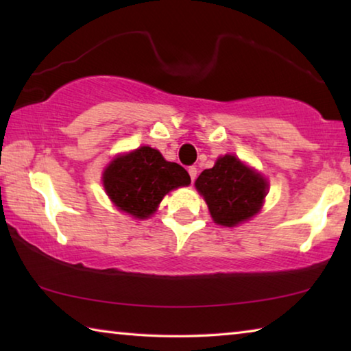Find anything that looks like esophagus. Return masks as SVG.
I'll use <instances>...</instances> for the list:
<instances>
[{
    "instance_id": "34e87169",
    "label": "esophagus",
    "mask_w": 351,
    "mask_h": 351,
    "mask_svg": "<svg viewBox=\"0 0 351 351\" xmlns=\"http://www.w3.org/2000/svg\"><path fill=\"white\" fill-rule=\"evenodd\" d=\"M187 171H189L190 180H192V182H193L195 180H197V167H193V165H192V167L187 169Z\"/></svg>"
}]
</instances>
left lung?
<instances>
[{
	"label": "left lung",
	"instance_id": "obj_1",
	"mask_svg": "<svg viewBox=\"0 0 351 351\" xmlns=\"http://www.w3.org/2000/svg\"><path fill=\"white\" fill-rule=\"evenodd\" d=\"M195 186L209 206L213 221L229 228L254 217L268 190L263 176L232 154L219 158L212 169L204 170Z\"/></svg>",
	"mask_w": 351,
	"mask_h": 351
}]
</instances>
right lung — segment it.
Here are the masks:
<instances>
[{"label":"right lung","instance_id":"1","mask_svg":"<svg viewBox=\"0 0 351 351\" xmlns=\"http://www.w3.org/2000/svg\"><path fill=\"white\" fill-rule=\"evenodd\" d=\"M189 184L186 169L165 161L152 147L116 158L104 173V187L112 203L136 218L150 217L165 193Z\"/></svg>","mask_w":351,"mask_h":351}]
</instances>
